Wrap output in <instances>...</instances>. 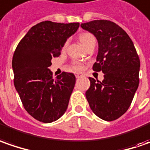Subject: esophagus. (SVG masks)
<instances>
[{"label": "esophagus", "mask_w": 150, "mask_h": 150, "mask_svg": "<svg viewBox=\"0 0 150 150\" xmlns=\"http://www.w3.org/2000/svg\"><path fill=\"white\" fill-rule=\"evenodd\" d=\"M81 76H82V75H80V74H76V75H75V77H76L77 79H79V78H80Z\"/></svg>", "instance_id": "1"}]
</instances>
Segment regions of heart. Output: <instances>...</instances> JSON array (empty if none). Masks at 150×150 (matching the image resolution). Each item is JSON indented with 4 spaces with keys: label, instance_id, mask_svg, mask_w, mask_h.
Instances as JSON below:
<instances>
[{
    "label": "heart",
    "instance_id": "1",
    "mask_svg": "<svg viewBox=\"0 0 150 150\" xmlns=\"http://www.w3.org/2000/svg\"><path fill=\"white\" fill-rule=\"evenodd\" d=\"M79 40H80V43L85 46V48H87L92 43H96V38H95V36L91 33H89V32H83V33L80 34V35H79ZM67 44H68V42L66 41L65 44H64V45H63V50H65L66 48ZM82 68H83V66L79 62H76L75 61V62H74L72 64V69L75 70V71L80 70Z\"/></svg>",
    "mask_w": 150,
    "mask_h": 150
}]
</instances>
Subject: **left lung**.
Masks as SVG:
<instances>
[{
  "mask_svg": "<svg viewBox=\"0 0 150 150\" xmlns=\"http://www.w3.org/2000/svg\"><path fill=\"white\" fill-rule=\"evenodd\" d=\"M98 40V54L93 65L104 80L90 77L85 93L91 110L100 119L112 121L123 115L131 105L139 86L140 61L128 34L110 21L96 20L80 25Z\"/></svg>",
  "mask_w": 150,
  "mask_h": 150,
  "instance_id": "1",
  "label": "left lung"
}]
</instances>
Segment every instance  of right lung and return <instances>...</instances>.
<instances>
[{"label": "right lung", "instance_id": "right-lung-1", "mask_svg": "<svg viewBox=\"0 0 150 150\" xmlns=\"http://www.w3.org/2000/svg\"><path fill=\"white\" fill-rule=\"evenodd\" d=\"M80 23L42 21L32 26L19 42L12 59L14 85L25 110L35 120L51 123L67 110L75 87L73 73L52 78L49 67Z\"/></svg>", "mask_w": 150, "mask_h": 150}]
</instances>
